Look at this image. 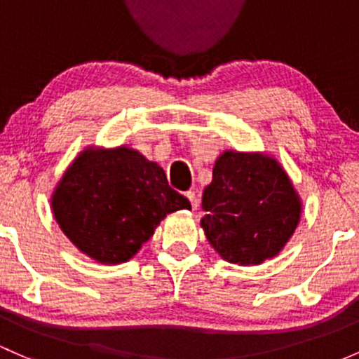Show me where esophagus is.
I'll return each instance as SVG.
<instances>
[{"mask_svg":"<svg viewBox=\"0 0 359 359\" xmlns=\"http://www.w3.org/2000/svg\"><path fill=\"white\" fill-rule=\"evenodd\" d=\"M184 196H187L188 200H190V203H191V209H196V207H198V198H196V194L195 191H187V194H184Z\"/></svg>","mask_w":359,"mask_h":359,"instance_id":"1","label":"esophagus"}]
</instances>
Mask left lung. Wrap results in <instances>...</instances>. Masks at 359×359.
<instances>
[{
	"mask_svg": "<svg viewBox=\"0 0 359 359\" xmlns=\"http://www.w3.org/2000/svg\"><path fill=\"white\" fill-rule=\"evenodd\" d=\"M202 209L200 224L215 252L231 264L257 265L292 236L302 200L276 159L226 150L215 161Z\"/></svg>",
	"mask_w": 359,
	"mask_h": 359,
	"instance_id": "left-lung-1",
	"label": "left lung"
}]
</instances>
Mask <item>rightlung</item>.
<instances>
[{
    "mask_svg": "<svg viewBox=\"0 0 359 359\" xmlns=\"http://www.w3.org/2000/svg\"><path fill=\"white\" fill-rule=\"evenodd\" d=\"M51 205L68 240L101 264L130 260L165 215L191 209L161 165L128 147L83 150L57 183Z\"/></svg>",
    "mask_w": 359,
    "mask_h": 359,
    "instance_id": "1",
    "label": "right lung"
}]
</instances>
